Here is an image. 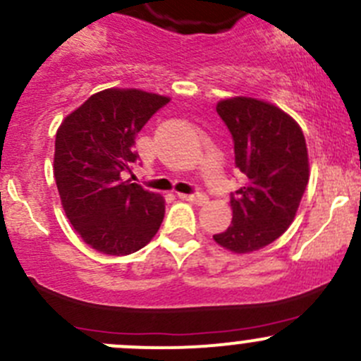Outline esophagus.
<instances>
[{"mask_svg": "<svg viewBox=\"0 0 361 361\" xmlns=\"http://www.w3.org/2000/svg\"><path fill=\"white\" fill-rule=\"evenodd\" d=\"M179 198L188 200V202L196 203V205H205V203L209 202V198H207L203 192H192V195H180V192H179Z\"/></svg>", "mask_w": 361, "mask_h": 361, "instance_id": "34e87169", "label": "esophagus"}]
</instances>
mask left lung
<instances>
[{
    "label": "left lung",
    "instance_id": "8db88e82",
    "mask_svg": "<svg viewBox=\"0 0 361 361\" xmlns=\"http://www.w3.org/2000/svg\"><path fill=\"white\" fill-rule=\"evenodd\" d=\"M216 110L233 138L235 166L247 182L230 195L233 219L214 240L237 255L258 251L293 223L309 182L305 138L293 117L262 99L237 96Z\"/></svg>",
    "mask_w": 361,
    "mask_h": 361
}]
</instances>
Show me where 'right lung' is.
Returning <instances> with one entry per match:
<instances>
[{"label":"right lung","mask_w":361,"mask_h":361,"mask_svg":"<svg viewBox=\"0 0 361 361\" xmlns=\"http://www.w3.org/2000/svg\"><path fill=\"white\" fill-rule=\"evenodd\" d=\"M169 102L138 89H105L56 133L54 177L63 209L82 240L103 255L137 252L161 226V196L121 176L138 158V131Z\"/></svg>","instance_id":"right-lung-1"}]
</instances>
